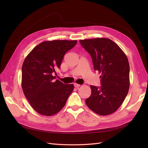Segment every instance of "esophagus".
Here are the masks:
<instances>
[{
	"instance_id": "esophagus-1",
	"label": "esophagus",
	"mask_w": 148,
	"mask_h": 148,
	"mask_svg": "<svg viewBox=\"0 0 148 148\" xmlns=\"http://www.w3.org/2000/svg\"><path fill=\"white\" fill-rule=\"evenodd\" d=\"M74 87H75V88H77V89H78V88L80 86V84H77V83H74Z\"/></svg>"
}]
</instances>
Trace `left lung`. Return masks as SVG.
<instances>
[{
	"label": "left lung",
	"mask_w": 148,
	"mask_h": 148,
	"mask_svg": "<svg viewBox=\"0 0 148 148\" xmlns=\"http://www.w3.org/2000/svg\"><path fill=\"white\" fill-rule=\"evenodd\" d=\"M92 59L94 68L101 74L99 88L90 86L91 95L86 104L97 114L106 116L117 110L130 88V65L125 54L108 38L80 40Z\"/></svg>",
	"instance_id": "1"
}]
</instances>
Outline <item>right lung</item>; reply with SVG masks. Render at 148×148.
Masks as SVG:
<instances>
[{"mask_svg":"<svg viewBox=\"0 0 148 148\" xmlns=\"http://www.w3.org/2000/svg\"><path fill=\"white\" fill-rule=\"evenodd\" d=\"M77 41L54 40L36 45L22 66L23 91L34 109L42 115L53 116L62 110L74 89L73 84L56 81L55 69L60 68L65 54Z\"/></svg>","mask_w":148,"mask_h":148,"instance_id":"add662e5","label":"right lung"}]
</instances>
